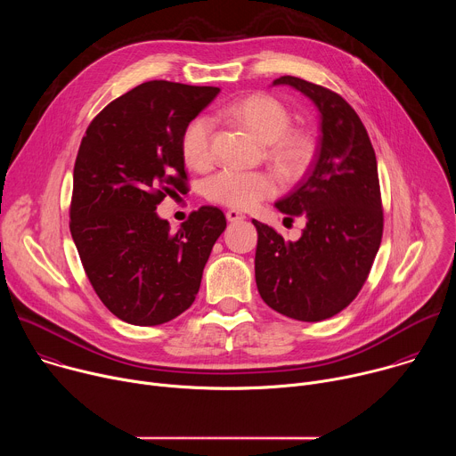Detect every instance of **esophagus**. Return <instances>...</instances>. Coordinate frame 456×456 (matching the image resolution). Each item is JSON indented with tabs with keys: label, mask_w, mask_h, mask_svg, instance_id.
Masks as SVG:
<instances>
[{
	"label": "esophagus",
	"mask_w": 456,
	"mask_h": 456,
	"mask_svg": "<svg viewBox=\"0 0 456 456\" xmlns=\"http://www.w3.org/2000/svg\"><path fill=\"white\" fill-rule=\"evenodd\" d=\"M225 216H227L229 222H241V220H245V215L240 213V211H236V209H229V211L225 213Z\"/></svg>",
	"instance_id": "esophagus-1"
}]
</instances>
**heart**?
Wrapping results in <instances>:
<instances>
[{"label": "heart", "mask_w": 456, "mask_h": 456, "mask_svg": "<svg viewBox=\"0 0 456 456\" xmlns=\"http://www.w3.org/2000/svg\"><path fill=\"white\" fill-rule=\"evenodd\" d=\"M225 113L265 144L269 157L283 178L294 182L310 167L315 155L314 137L301 127H290L289 108L269 94H250L225 108ZM183 160L204 169L213 162V124L199 115L187 122L180 137ZM278 192V180L267 171H240L224 167L204 182L206 199L232 209H250Z\"/></svg>", "instance_id": "heart-1"}]
</instances>
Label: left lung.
<instances>
[{
	"instance_id": "left-lung-1",
	"label": "left lung",
	"mask_w": 456,
	"mask_h": 456,
	"mask_svg": "<svg viewBox=\"0 0 456 456\" xmlns=\"http://www.w3.org/2000/svg\"><path fill=\"white\" fill-rule=\"evenodd\" d=\"M274 85L314 101L321 141L306 176L276 202L290 220H306L301 238L285 241L276 229L252 220L256 285L273 310L315 322L346 308L373 265L384 225L377 159L362 120L339 94L292 76Z\"/></svg>"
}]
</instances>
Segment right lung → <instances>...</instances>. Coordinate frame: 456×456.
Here are the masks:
<instances>
[{
  "instance_id": "1",
  "label": "right lung",
  "mask_w": 456,
  "mask_h": 456,
  "mask_svg": "<svg viewBox=\"0 0 456 456\" xmlns=\"http://www.w3.org/2000/svg\"><path fill=\"white\" fill-rule=\"evenodd\" d=\"M218 92L142 83L111 101L81 141L70 232L95 294L129 324L155 327L185 312L225 231L213 206L192 211L176 232L155 211L167 194H187L180 137Z\"/></svg>"
}]
</instances>
